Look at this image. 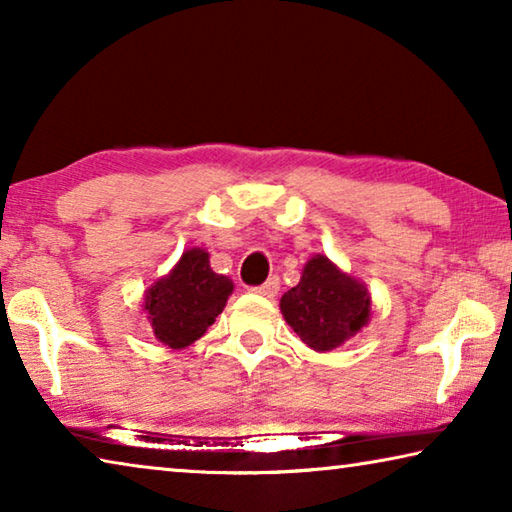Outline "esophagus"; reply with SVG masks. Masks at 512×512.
Segmentation results:
<instances>
[{
	"label": "esophagus",
	"instance_id": "esophagus-1",
	"mask_svg": "<svg viewBox=\"0 0 512 512\" xmlns=\"http://www.w3.org/2000/svg\"><path fill=\"white\" fill-rule=\"evenodd\" d=\"M250 291L257 293V296H264V298H275L277 291H280V280H277V277H268L262 287H253Z\"/></svg>",
	"mask_w": 512,
	"mask_h": 512
}]
</instances>
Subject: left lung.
<instances>
[{
	"mask_svg": "<svg viewBox=\"0 0 512 512\" xmlns=\"http://www.w3.org/2000/svg\"><path fill=\"white\" fill-rule=\"evenodd\" d=\"M282 316L311 350L339 348L370 320L368 289L343 273L325 255H314L302 268L296 287L280 300Z\"/></svg>",
	"mask_w": 512,
	"mask_h": 512,
	"instance_id": "8db88e82",
	"label": "left lung"
}]
</instances>
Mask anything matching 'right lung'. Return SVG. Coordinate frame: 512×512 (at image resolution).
<instances>
[{
  "label": "right lung",
  "mask_w": 512,
  "mask_h": 512,
  "mask_svg": "<svg viewBox=\"0 0 512 512\" xmlns=\"http://www.w3.org/2000/svg\"><path fill=\"white\" fill-rule=\"evenodd\" d=\"M235 289L230 277L212 271L210 253L189 248L169 275L160 277L144 296L155 339L183 350L201 339Z\"/></svg>",
  "instance_id": "add662e5"
}]
</instances>
